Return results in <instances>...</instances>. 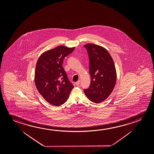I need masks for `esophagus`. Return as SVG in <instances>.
Instances as JSON below:
<instances>
[{
    "mask_svg": "<svg viewBox=\"0 0 154 154\" xmlns=\"http://www.w3.org/2000/svg\"><path fill=\"white\" fill-rule=\"evenodd\" d=\"M79 84H80V81H78L75 83V84H76V85L77 86L79 85Z\"/></svg>",
    "mask_w": 154,
    "mask_h": 154,
    "instance_id": "esophagus-1",
    "label": "esophagus"
}]
</instances>
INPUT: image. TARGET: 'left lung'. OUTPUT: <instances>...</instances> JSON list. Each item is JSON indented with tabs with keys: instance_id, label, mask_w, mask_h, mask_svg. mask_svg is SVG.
I'll return each instance as SVG.
<instances>
[{
	"instance_id": "obj_1",
	"label": "left lung",
	"mask_w": 154,
	"mask_h": 154,
	"mask_svg": "<svg viewBox=\"0 0 154 154\" xmlns=\"http://www.w3.org/2000/svg\"><path fill=\"white\" fill-rule=\"evenodd\" d=\"M84 47L89 57L91 82L89 88L84 92L91 101L100 103L113 91L116 84V69L106 48L92 43L86 44Z\"/></svg>"
}]
</instances>
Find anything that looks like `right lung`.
Returning a JSON list of instances; mask_svg holds the SVG:
<instances>
[{
    "label": "right lung",
    "instance_id": "1",
    "mask_svg": "<svg viewBox=\"0 0 154 154\" xmlns=\"http://www.w3.org/2000/svg\"><path fill=\"white\" fill-rule=\"evenodd\" d=\"M75 47L59 45L42 53L38 58L35 83L43 98L54 106H60L68 99L73 85L63 68V59Z\"/></svg>",
    "mask_w": 154,
    "mask_h": 154
}]
</instances>
